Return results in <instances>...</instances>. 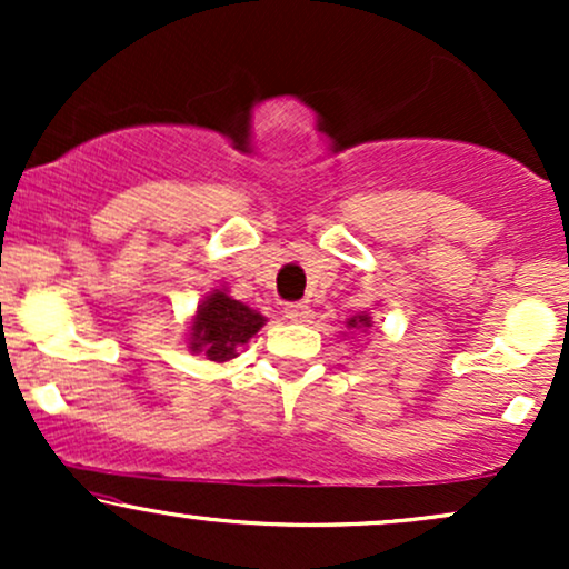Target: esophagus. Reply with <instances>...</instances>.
I'll return each mask as SVG.
<instances>
[{
	"mask_svg": "<svg viewBox=\"0 0 569 569\" xmlns=\"http://www.w3.org/2000/svg\"><path fill=\"white\" fill-rule=\"evenodd\" d=\"M283 312H286V318L293 323H305L307 318H312V310L305 302H289Z\"/></svg>",
	"mask_w": 569,
	"mask_h": 569,
	"instance_id": "obj_1",
	"label": "esophagus"
}]
</instances>
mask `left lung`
<instances>
[{"mask_svg": "<svg viewBox=\"0 0 569 569\" xmlns=\"http://www.w3.org/2000/svg\"><path fill=\"white\" fill-rule=\"evenodd\" d=\"M350 329H361V326H369V318L367 316H358V318H350L348 321Z\"/></svg>", "mask_w": 569, "mask_h": 569, "instance_id": "1", "label": "left lung"}]
</instances>
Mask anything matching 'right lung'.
<instances>
[{
  "label": "right lung",
  "instance_id": "obj_1",
  "mask_svg": "<svg viewBox=\"0 0 569 569\" xmlns=\"http://www.w3.org/2000/svg\"><path fill=\"white\" fill-rule=\"evenodd\" d=\"M262 326L264 318L257 310L227 297L224 291H213L198 307L189 348L192 352H206L208 361H230L234 350L246 345Z\"/></svg>",
  "mask_w": 569,
  "mask_h": 569
}]
</instances>
